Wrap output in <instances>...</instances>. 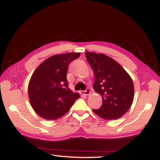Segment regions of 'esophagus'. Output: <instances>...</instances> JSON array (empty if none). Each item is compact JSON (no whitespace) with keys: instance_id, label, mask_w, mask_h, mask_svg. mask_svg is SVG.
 <instances>
[{"instance_id":"obj_1","label":"esophagus","mask_w":160,"mask_h":160,"mask_svg":"<svg viewBox=\"0 0 160 160\" xmlns=\"http://www.w3.org/2000/svg\"><path fill=\"white\" fill-rule=\"evenodd\" d=\"M81 92L82 95H88L90 94V89H89V88H87V89H86L85 91H81V92Z\"/></svg>"}]
</instances>
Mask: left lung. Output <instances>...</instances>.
Listing matches in <instances>:
<instances>
[{"label": "left lung", "instance_id": "obj_1", "mask_svg": "<svg viewBox=\"0 0 160 160\" xmlns=\"http://www.w3.org/2000/svg\"><path fill=\"white\" fill-rule=\"evenodd\" d=\"M86 58L95 74L93 87L102 98L101 108L93 111L104 120L120 118L133 102L132 80L118 62L106 55L87 52Z\"/></svg>", "mask_w": 160, "mask_h": 160}]
</instances>
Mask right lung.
I'll list each match as a JSON object with an SVG mask.
<instances>
[{
  "instance_id": "add662e5",
  "label": "right lung",
  "mask_w": 160,
  "mask_h": 160,
  "mask_svg": "<svg viewBox=\"0 0 160 160\" xmlns=\"http://www.w3.org/2000/svg\"><path fill=\"white\" fill-rule=\"evenodd\" d=\"M79 52L55 55L46 59L33 73L28 84L32 107L46 120H57L69 111L80 98L68 88L66 75L71 62Z\"/></svg>"
}]
</instances>
